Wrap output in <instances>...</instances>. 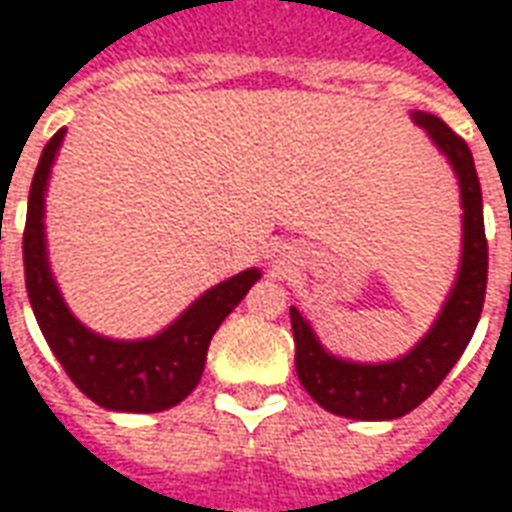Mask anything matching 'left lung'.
<instances>
[{"label": "left lung", "mask_w": 512, "mask_h": 512, "mask_svg": "<svg viewBox=\"0 0 512 512\" xmlns=\"http://www.w3.org/2000/svg\"><path fill=\"white\" fill-rule=\"evenodd\" d=\"M411 121L424 129L433 146L447 157L449 168L458 179L463 209L458 275L430 331L400 358L369 364L331 353L317 339L311 322L295 306L289 308L295 336V369L303 389L325 411L358 422H389L422 405L438 389V383L447 378L449 369L458 364L474 336L485 303L488 242L482 223L480 179L469 146L430 112L413 110Z\"/></svg>", "instance_id": "8db88e82"}]
</instances>
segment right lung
<instances>
[{"instance_id":"1","label":"right lung","mask_w":512,"mask_h":512,"mask_svg":"<svg viewBox=\"0 0 512 512\" xmlns=\"http://www.w3.org/2000/svg\"><path fill=\"white\" fill-rule=\"evenodd\" d=\"M65 129L46 143L35 170L24 226V281L46 344L90 400L123 413H159L179 405L204 375L212 336L262 270L250 267L195 297L168 328L146 339H110L74 317L54 281L46 250V190Z\"/></svg>"}]
</instances>
